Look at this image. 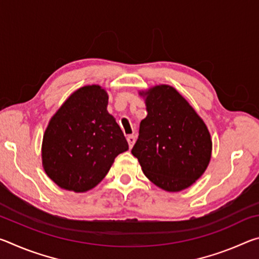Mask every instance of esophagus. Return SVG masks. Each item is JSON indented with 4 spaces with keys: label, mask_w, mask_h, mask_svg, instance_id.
<instances>
[{
    "label": "esophagus",
    "mask_w": 259,
    "mask_h": 259,
    "mask_svg": "<svg viewBox=\"0 0 259 259\" xmlns=\"http://www.w3.org/2000/svg\"><path fill=\"white\" fill-rule=\"evenodd\" d=\"M126 140H128V144H129V147L131 148L134 146V144H135V142H136V137L135 136H128V138H126Z\"/></svg>",
    "instance_id": "obj_1"
}]
</instances>
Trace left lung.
Segmentation results:
<instances>
[{
	"instance_id": "left-lung-1",
	"label": "left lung",
	"mask_w": 259,
	"mask_h": 259,
	"mask_svg": "<svg viewBox=\"0 0 259 259\" xmlns=\"http://www.w3.org/2000/svg\"><path fill=\"white\" fill-rule=\"evenodd\" d=\"M140 95L146 96L147 116L131 153L156 186L185 190L202 176L211 157L207 125L172 87L156 85Z\"/></svg>"
}]
</instances>
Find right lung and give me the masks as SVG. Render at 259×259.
<instances>
[{
  "label": "right lung",
  "instance_id": "1",
  "mask_svg": "<svg viewBox=\"0 0 259 259\" xmlns=\"http://www.w3.org/2000/svg\"><path fill=\"white\" fill-rule=\"evenodd\" d=\"M108 96L99 85L80 88L52 116L43 136L42 162L57 185L87 192L106 176L114 159L129 148L107 112Z\"/></svg>",
  "mask_w": 259,
  "mask_h": 259
}]
</instances>
